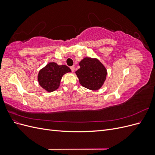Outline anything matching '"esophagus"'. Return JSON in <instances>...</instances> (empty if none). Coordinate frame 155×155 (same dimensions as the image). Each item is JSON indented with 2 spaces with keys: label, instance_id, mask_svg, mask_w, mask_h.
Instances as JSON below:
<instances>
[{
  "label": "esophagus",
  "instance_id": "1",
  "mask_svg": "<svg viewBox=\"0 0 155 155\" xmlns=\"http://www.w3.org/2000/svg\"><path fill=\"white\" fill-rule=\"evenodd\" d=\"M70 69H71L72 72H74V70H75V67H74V66H72V67H70Z\"/></svg>",
  "mask_w": 155,
  "mask_h": 155
}]
</instances>
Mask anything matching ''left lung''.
I'll list each match as a JSON object with an SVG mask.
<instances>
[{
  "instance_id": "obj_1",
  "label": "left lung",
  "mask_w": 155,
  "mask_h": 155,
  "mask_svg": "<svg viewBox=\"0 0 155 155\" xmlns=\"http://www.w3.org/2000/svg\"><path fill=\"white\" fill-rule=\"evenodd\" d=\"M76 74L81 85L89 90L97 91L103 86L107 75V69L96 58H85L79 63Z\"/></svg>"
}]
</instances>
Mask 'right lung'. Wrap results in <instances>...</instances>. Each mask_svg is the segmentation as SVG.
Wrapping results in <instances>:
<instances>
[{
    "label": "right lung",
    "mask_w": 155,
    "mask_h": 155,
    "mask_svg": "<svg viewBox=\"0 0 155 155\" xmlns=\"http://www.w3.org/2000/svg\"><path fill=\"white\" fill-rule=\"evenodd\" d=\"M68 72H71V70L66 65L50 62L39 70L37 80L42 88L51 92L59 88L63 76Z\"/></svg>",
    "instance_id": "add662e5"
}]
</instances>
